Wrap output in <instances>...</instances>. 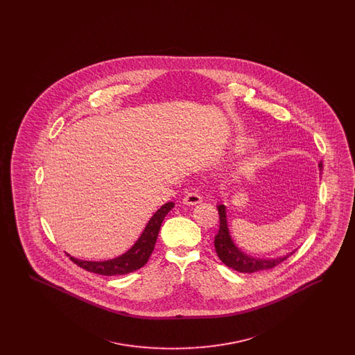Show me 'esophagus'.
Here are the masks:
<instances>
[{
    "instance_id": "34e87169",
    "label": "esophagus",
    "mask_w": 355,
    "mask_h": 355,
    "mask_svg": "<svg viewBox=\"0 0 355 355\" xmlns=\"http://www.w3.org/2000/svg\"><path fill=\"white\" fill-rule=\"evenodd\" d=\"M201 201H202V197L198 193H196V191H190L184 197V203L185 205H197V203H200Z\"/></svg>"
}]
</instances>
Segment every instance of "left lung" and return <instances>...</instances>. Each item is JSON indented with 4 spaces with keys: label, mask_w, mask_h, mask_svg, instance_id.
<instances>
[{
    "label": "left lung",
    "mask_w": 355,
    "mask_h": 355,
    "mask_svg": "<svg viewBox=\"0 0 355 355\" xmlns=\"http://www.w3.org/2000/svg\"><path fill=\"white\" fill-rule=\"evenodd\" d=\"M320 169L322 170V162H320ZM218 214H220V230L217 233V236L214 238V248L217 255L220 261L234 269L239 272H255V271L269 270L275 268L277 265H279L281 262H284L287 259L291 253L286 254L285 257H279V258H271V259H262V258H254L252 255H246L242 253L232 239L230 233H229V227H227V220H226V207L225 205H218Z\"/></svg>",
    "instance_id": "1"
}]
</instances>
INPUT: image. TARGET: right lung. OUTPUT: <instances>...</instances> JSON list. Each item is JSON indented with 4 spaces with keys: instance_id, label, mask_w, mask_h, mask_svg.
Wrapping results in <instances>:
<instances>
[{
    "instance_id": "right-lung-1",
    "label": "right lung",
    "mask_w": 355,
    "mask_h": 355,
    "mask_svg": "<svg viewBox=\"0 0 355 355\" xmlns=\"http://www.w3.org/2000/svg\"><path fill=\"white\" fill-rule=\"evenodd\" d=\"M173 207H174V202L162 205L148 222L145 230L132 246V249L117 258L100 261V262L81 261L73 257H70V259L85 270L101 274V275H122V274H129L141 269L149 261L157 242V236H158L159 227L162 225V220Z\"/></svg>"
}]
</instances>
